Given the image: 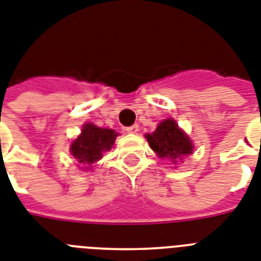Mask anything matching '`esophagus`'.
<instances>
[{"label": "esophagus", "mask_w": 261, "mask_h": 261, "mask_svg": "<svg viewBox=\"0 0 261 261\" xmlns=\"http://www.w3.org/2000/svg\"><path fill=\"white\" fill-rule=\"evenodd\" d=\"M126 131L127 133H130V134H137L138 131H139V126H138V124H133V126L127 127Z\"/></svg>", "instance_id": "34e87169"}]
</instances>
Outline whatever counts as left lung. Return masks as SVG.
Returning a JSON list of instances; mask_svg holds the SVG:
<instances>
[{"instance_id":"8db88e82","label":"left lung","mask_w":261,"mask_h":261,"mask_svg":"<svg viewBox=\"0 0 261 261\" xmlns=\"http://www.w3.org/2000/svg\"><path fill=\"white\" fill-rule=\"evenodd\" d=\"M149 145L162 160L175 161L193 151V145L188 135L178 128L175 120L166 119L158 124L152 134L146 135Z\"/></svg>"}]
</instances>
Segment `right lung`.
Segmentation results:
<instances>
[{"label": "right lung", "mask_w": 261, "mask_h": 261, "mask_svg": "<svg viewBox=\"0 0 261 261\" xmlns=\"http://www.w3.org/2000/svg\"><path fill=\"white\" fill-rule=\"evenodd\" d=\"M116 133L110 128H100L92 123L84 124L80 137L71 145L72 155L83 166H90L103 156L115 142Z\"/></svg>", "instance_id": "1"}]
</instances>
